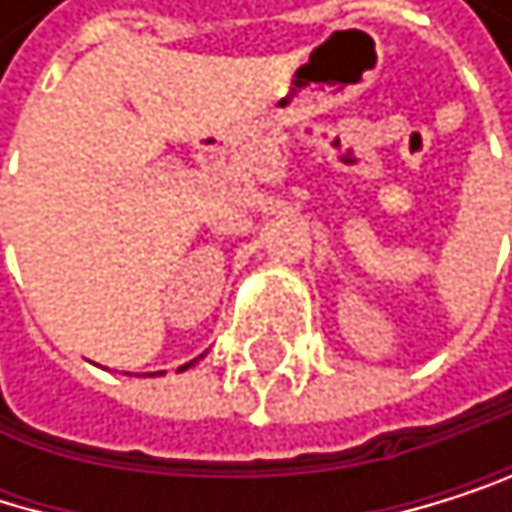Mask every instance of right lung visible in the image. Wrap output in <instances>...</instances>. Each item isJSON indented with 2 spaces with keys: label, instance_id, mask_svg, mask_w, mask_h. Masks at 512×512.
Here are the masks:
<instances>
[{
  "label": "right lung",
  "instance_id": "right-lung-1",
  "mask_svg": "<svg viewBox=\"0 0 512 512\" xmlns=\"http://www.w3.org/2000/svg\"><path fill=\"white\" fill-rule=\"evenodd\" d=\"M193 362H196V359H193ZM193 362H187V365H184V368H190V365H193Z\"/></svg>",
  "mask_w": 512,
  "mask_h": 512
}]
</instances>
